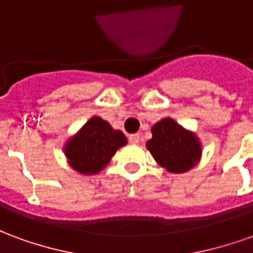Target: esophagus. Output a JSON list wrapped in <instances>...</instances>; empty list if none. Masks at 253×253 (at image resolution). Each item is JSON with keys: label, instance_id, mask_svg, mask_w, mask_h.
<instances>
[{"label": "esophagus", "instance_id": "obj_1", "mask_svg": "<svg viewBox=\"0 0 253 253\" xmlns=\"http://www.w3.org/2000/svg\"><path fill=\"white\" fill-rule=\"evenodd\" d=\"M128 141H130V143H139V141H141L139 134H131V135L128 137Z\"/></svg>", "mask_w": 253, "mask_h": 253}]
</instances>
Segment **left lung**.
<instances>
[{"label": "left lung", "instance_id": "obj_1", "mask_svg": "<svg viewBox=\"0 0 253 253\" xmlns=\"http://www.w3.org/2000/svg\"><path fill=\"white\" fill-rule=\"evenodd\" d=\"M152 135V139L146 142V148L156 163L170 173L188 172L201 161L199 138L172 118H164L153 125Z\"/></svg>", "mask_w": 253, "mask_h": 253}]
</instances>
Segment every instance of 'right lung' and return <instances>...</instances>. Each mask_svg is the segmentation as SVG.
Instances as JSON below:
<instances>
[{
    "label": "right lung",
    "mask_w": 253,
    "mask_h": 253,
    "mask_svg": "<svg viewBox=\"0 0 253 253\" xmlns=\"http://www.w3.org/2000/svg\"><path fill=\"white\" fill-rule=\"evenodd\" d=\"M127 143L121 130L100 116H92L63 146L67 164L81 175H96L110 164L114 154Z\"/></svg>",
    "instance_id": "obj_1"
}]
</instances>
